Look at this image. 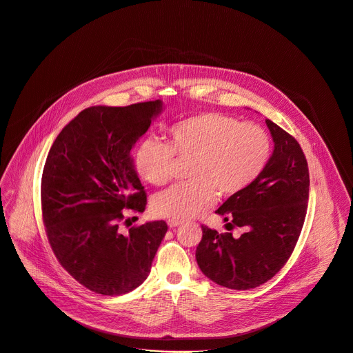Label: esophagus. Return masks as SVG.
Wrapping results in <instances>:
<instances>
[{"label":"esophagus","instance_id":"1","mask_svg":"<svg viewBox=\"0 0 353 353\" xmlns=\"http://www.w3.org/2000/svg\"><path fill=\"white\" fill-rule=\"evenodd\" d=\"M181 223V221H179V219H169L168 221V225H169V228H176V227H179Z\"/></svg>","mask_w":353,"mask_h":353}]
</instances>
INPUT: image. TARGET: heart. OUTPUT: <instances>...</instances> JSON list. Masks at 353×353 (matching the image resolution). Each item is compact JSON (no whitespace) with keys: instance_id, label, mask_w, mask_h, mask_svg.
I'll list each match as a JSON object with an SVG mask.
<instances>
[{"instance_id":"obj_1","label":"heart","mask_w":353,"mask_h":353,"mask_svg":"<svg viewBox=\"0 0 353 353\" xmlns=\"http://www.w3.org/2000/svg\"><path fill=\"white\" fill-rule=\"evenodd\" d=\"M270 154L272 141L262 126L204 112L173 123L168 143L154 138L141 141L134 162L141 179L163 185L172 179L174 156L193 159L191 181L162 191L152 203L159 216L188 219L210 208L215 194L228 199L242 193L263 173Z\"/></svg>"}]
</instances>
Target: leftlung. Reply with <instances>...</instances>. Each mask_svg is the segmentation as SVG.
I'll return each instance as SVG.
<instances>
[{
    "label": "left lung",
    "mask_w": 353,
    "mask_h": 353,
    "mask_svg": "<svg viewBox=\"0 0 353 353\" xmlns=\"http://www.w3.org/2000/svg\"><path fill=\"white\" fill-rule=\"evenodd\" d=\"M266 125L274 142L263 173L242 193L230 197L216 212L227 228L218 234L201 227L203 238L196 250L201 272L214 283L249 290L270 280L290 258L299 241L308 203L310 174L299 142L273 121ZM230 231V230H228Z\"/></svg>",
    "instance_id": "left-lung-1"
}]
</instances>
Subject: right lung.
<instances>
[{
    "label": "right lung",
    "instance_id": "add662e5",
    "mask_svg": "<svg viewBox=\"0 0 353 353\" xmlns=\"http://www.w3.org/2000/svg\"><path fill=\"white\" fill-rule=\"evenodd\" d=\"M162 111V100L85 108L49 150L41 187L48 239L60 265L94 293L141 285L166 235L165 221L119 230L122 210L146 208L131 150Z\"/></svg>",
    "mask_w": 353,
    "mask_h": 353
}]
</instances>
